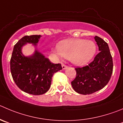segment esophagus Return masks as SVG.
Listing matches in <instances>:
<instances>
[{"instance_id":"esophagus-1","label":"esophagus","mask_w":123,"mask_h":123,"mask_svg":"<svg viewBox=\"0 0 123 123\" xmlns=\"http://www.w3.org/2000/svg\"><path fill=\"white\" fill-rule=\"evenodd\" d=\"M62 66L63 69H66L68 68V66H66V65H64V64H62Z\"/></svg>"}]
</instances>
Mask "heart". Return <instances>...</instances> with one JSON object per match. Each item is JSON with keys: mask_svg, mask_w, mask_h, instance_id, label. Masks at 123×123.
<instances>
[{"mask_svg": "<svg viewBox=\"0 0 123 123\" xmlns=\"http://www.w3.org/2000/svg\"><path fill=\"white\" fill-rule=\"evenodd\" d=\"M97 46L91 40L67 39L60 42L53 52L58 57H65L77 66H83L95 55Z\"/></svg>", "mask_w": 123, "mask_h": 123, "instance_id": "heart-1", "label": "heart"}]
</instances>
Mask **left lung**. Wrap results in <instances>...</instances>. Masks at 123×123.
Returning <instances> with one entry per match:
<instances>
[{
  "mask_svg": "<svg viewBox=\"0 0 123 123\" xmlns=\"http://www.w3.org/2000/svg\"><path fill=\"white\" fill-rule=\"evenodd\" d=\"M94 39L100 52L89 65L75 68L76 77L71 82L74 90L80 94H91L103 88L113 71V61L107 43L98 36Z\"/></svg>",
  "mask_w": 123,
  "mask_h": 123,
  "instance_id": "8db88e82",
  "label": "left lung"
}]
</instances>
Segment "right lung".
Here are the masks:
<instances>
[{"mask_svg":"<svg viewBox=\"0 0 123 123\" xmlns=\"http://www.w3.org/2000/svg\"><path fill=\"white\" fill-rule=\"evenodd\" d=\"M40 35L25 36L14 45L10 60L11 75L15 83L22 91L38 95L46 93L51 87L54 73L62 69L61 64H53L37 48ZM35 47L34 54L25 56L22 48L27 44Z\"/></svg>","mask_w":123,"mask_h":123,"instance_id":"1","label":"right lung"}]
</instances>
